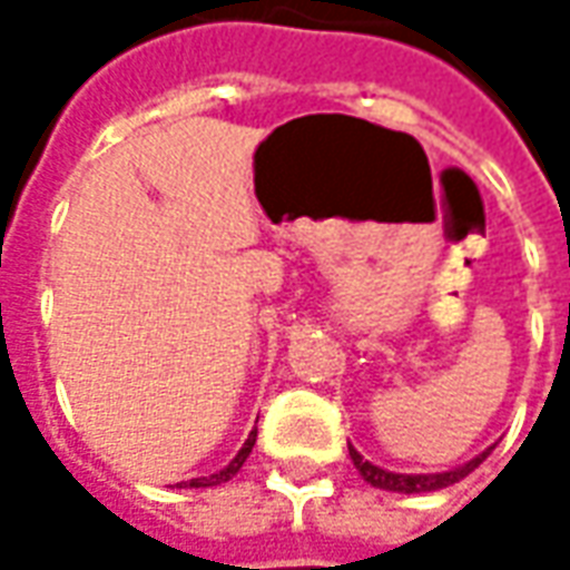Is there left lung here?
Returning <instances> with one entry per match:
<instances>
[{
  "instance_id": "8db88e82",
  "label": "left lung",
  "mask_w": 570,
  "mask_h": 570,
  "mask_svg": "<svg viewBox=\"0 0 570 570\" xmlns=\"http://www.w3.org/2000/svg\"><path fill=\"white\" fill-rule=\"evenodd\" d=\"M491 449H485L482 454H476L473 461H466L464 466H454V470H445V473H391V470H382V466L363 461V454L351 445V461L360 470V476L366 479L370 485L384 491H403V494H421V491H440L449 489L454 482H461L466 473H473L485 458H489Z\"/></svg>"
}]
</instances>
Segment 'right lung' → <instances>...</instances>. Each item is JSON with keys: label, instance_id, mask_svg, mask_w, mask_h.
Returning <instances> with one entry per match:
<instances>
[{"label": "right lung", "instance_id": "1", "mask_svg": "<svg viewBox=\"0 0 570 570\" xmlns=\"http://www.w3.org/2000/svg\"><path fill=\"white\" fill-rule=\"evenodd\" d=\"M253 445H256V430H253V433H249V440L244 442V449H240V452L235 454V461H232V464L223 466V470H219V473H213V476L188 479V485H186V489H210V485H219V482H228V479L235 476L237 470H240V466H244V461H247L249 452H253ZM179 489H183V485H179Z\"/></svg>", "mask_w": 570, "mask_h": 570}]
</instances>
